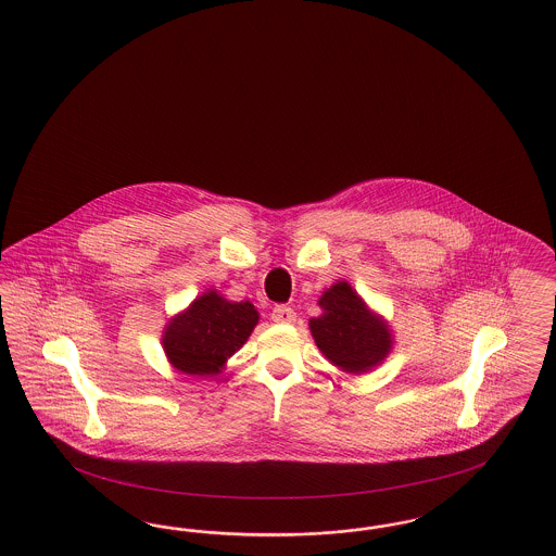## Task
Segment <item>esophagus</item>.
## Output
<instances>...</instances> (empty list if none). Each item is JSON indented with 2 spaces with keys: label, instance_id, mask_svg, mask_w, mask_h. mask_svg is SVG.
I'll return each instance as SVG.
<instances>
[{
  "label": "esophagus",
  "instance_id": "obj_1",
  "mask_svg": "<svg viewBox=\"0 0 556 556\" xmlns=\"http://www.w3.org/2000/svg\"><path fill=\"white\" fill-rule=\"evenodd\" d=\"M270 320L273 323H281V325H291L295 320V312H293V308L286 306V304H279V306H275L273 312H270Z\"/></svg>",
  "mask_w": 556,
  "mask_h": 556
}]
</instances>
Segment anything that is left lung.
<instances>
[{
  "mask_svg": "<svg viewBox=\"0 0 556 556\" xmlns=\"http://www.w3.org/2000/svg\"><path fill=\"white\" fill-rule=\"evenodd\" d=\"M318 304L325 312L312 318V337L334 366L357 375L370 370L389 354V329L368 312L345 281L327 289Z\"/></svg>",
  "mask_w": 556,
  "mask_h": 556,
  "instance_id": "1",
  "label": "left lung"
}]
</instances>
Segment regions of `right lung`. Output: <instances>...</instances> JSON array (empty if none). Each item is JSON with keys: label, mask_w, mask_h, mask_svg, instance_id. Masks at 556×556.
Masks as SVG:
<instances>
[{"label": "right lung", "mask_w": 556, "mask_h": 556, "mask_svg": "<svg viewBox=\"0 0 556 556\" xmlns=\"http://www.w3.org/2000/svg\"><path fill=\"white\" fill-rule=\"evenodd\" d=\"M258 323L250 302H227L217 291L200 295L176 316L163 334L165 354L186 375H217Z\"/></svg>", "instance_id": "1"}]
</instances>
